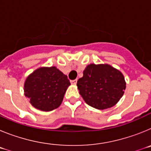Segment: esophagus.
<instances>
[{"mask_svg": "<svg viewBox=\"0 0 151 151\" xmlns=\"http://www.w3.org/2000/svg\"><path fill=\"white\" fill-rule=\"evenodd\" d=\"M71 84L72 85H76V83H77V80L76 79H75V80H72L71 82Z\"/></svg>", "mask_w": 151, "mask_h": 151, "instance_id": "esophagus-1", "label": "esophagus"}]
</instances>
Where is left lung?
Wrapping results in <instances>:
<instances>
[{
	"instance_id": "1",
	"label": "left lung",
	"mask_w": 151,
	"mask_h": 151,
	"mask_svg": "<svg viewBox=\"0 0 151 151\" xmlns=\"http://www.w3.org/2000/svg\"><path fill=\"white\" fill-rule=\"evenodd\" d=\"M85 102L97 110L115 106L123 96L126 82L119 70L107 63H91L77 82Z\"/></svg>"
}]
</instances>
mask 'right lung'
<instances>
[{"label":"right lung","mask_w":151,"mask_h":151,"mask_svg":"<svg viewBox=\"0 0 151 151\" xmlns=\"http://www.w3.org/2000/svg\"><path fill=\"white\" fill-rule=\"evenodd\" d=\"M70 82L56 66L39 67L24 82V94L32 106L41 111H51L60 106Z\"/></svg>","instance_id":"obj_1"}]
</instances>
